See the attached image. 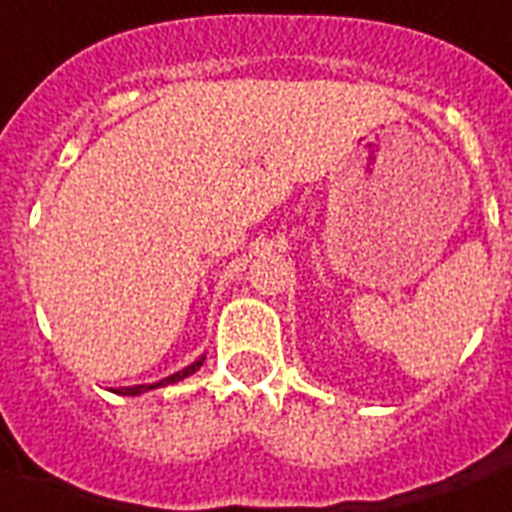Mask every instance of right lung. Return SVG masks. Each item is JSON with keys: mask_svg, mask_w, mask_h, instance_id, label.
Masks as SVG:
<instances>
[{"mask_svg": "<svg viewBox=\"0 0 512 512\" xmlns=\"http://www.w3.org/2000/svg\"><path fill=\"white\" fill-rule=\"evenodd\" d=\"M204 364V358H199V361H193L191 366H185L183 372H177L172 374V377H164L162 382H154V385H135V388H119L116 393H122V396H138V393H146V390H154L159 388V385H170V382H177V380H183V377H188V374H193L199 366Z\"/></svg>", "mask_w": 512, "mask_h": 512, "instance_id": "right-lung-1", "label": "right lung"}]
</instances>
